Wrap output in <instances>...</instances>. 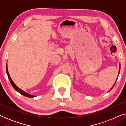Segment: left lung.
<instances>
[{"label":"left lung","instance_id":"1","mask_svg":"<svg viewBox=\"0 0 126 126\" xmlns=\"http://www.w3.org/2000/svg\"><path fill=\"white\" fill-rule=\"evenodd\" d=\"M120 65H119V72H120ZM118 76H119V75H118ZM118 77H117V79H118ZM117 79H116V80H117ZM115 83H116V82H115L114 85H113L112 86V88H111V89H110V90L108 91V92H110V91H111V89L113 88V87H114V85H115Z\"/></svg>","mask_w":126,"mask_h":126}]
</instances>
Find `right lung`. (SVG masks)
Wrapping results in <instances>:
<instances>
[{"instance_id":"add662e5","label":"right lung","mask_w":126,"mask_h":126,"mask_svg":"<svg viewBox=\"0 0 126 126\" xmlns=\"http://www.w3.org/2000/svg\"><path fill=\"white\" fill-rule=\"evenodd\" d=\"M6 72H7V74L8 79H9V80L10 81V83H11L12 86H13V87L15 89V90H16V91H18V92H19L20 94H22V95L26 96V97H30V98H33L34 97H36L35 96H33V95H32V94H28V93L26 92L25 91H23L22 89L19 88H18L16 85H15L14 82H13V81L12 80L11 77H10V76L9 75V73H8V68H7V64H6Z\"/></svg>"}]
</instances>
